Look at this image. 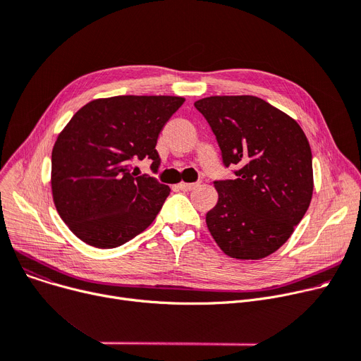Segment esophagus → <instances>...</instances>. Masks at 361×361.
Here are the masks:
<instances>
[{"label":"esophagus","instance_id":"obj_1","mask_svg":"<svg viewBox=\"0 0 361 361\" xmlns=\"http://www.w3.org/2000/svg\"><path fill=\"white\" fill-rule=\"evenodd\" d=\"M177 187L180 188L181 192H192L197 187V184H195V183H180Z\"/></svg>","mask_w":361,"mask_h":361}]
</instances>
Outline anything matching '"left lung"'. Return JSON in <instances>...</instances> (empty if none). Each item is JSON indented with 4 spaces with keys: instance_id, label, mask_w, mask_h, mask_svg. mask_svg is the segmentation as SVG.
Masks as SVG:
<instances>
[{
    "instance_id": "1",
    "label": "left lung",
    "mask_w": 361,
    "mask_h": 361,
    "mask_svg": "<svg viewBox=\"0 0 361 361\" xmlns=\"http://www.w3.org/2000/svg\"><path fill=\"white\" fill-rule=\"evenodd\" d=\"M209 123L225 166L235 180L215 181L218 203L206 225L233 259L259 260L294 233L313 196L309 140L286 112L252 94L207 97L195 102Z\"/></svg>"
}]
</instances>
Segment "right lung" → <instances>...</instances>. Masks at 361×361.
<instances>
[{"instance_id": "obj_1", "label": "right lung", "mask_w": 361, "mask_h": 361, "mask_svg": "<svg viewBox=\"0 0 361 361\" xmlns=\"http://www.w3.org/2000/svg\"><path fill=\"white\" fill-rule=\"evenodd\" d=\"M181 97L93 99L74 114L52 147L51 190L56 212L89 245L114 249L154 222L169 187L130 173L131 159H152L162 127Z\"/></svg>"}]
</instances>
